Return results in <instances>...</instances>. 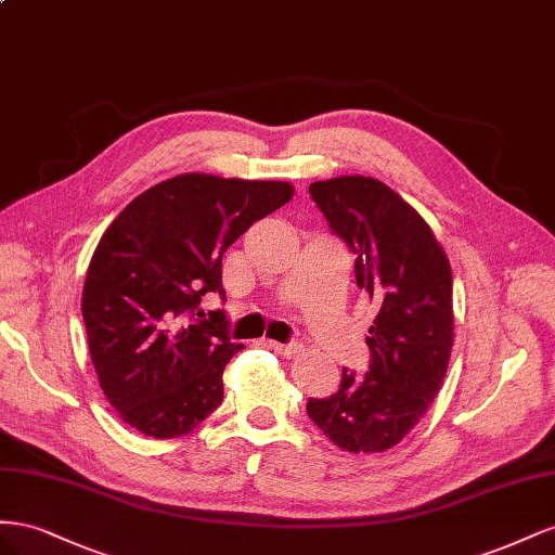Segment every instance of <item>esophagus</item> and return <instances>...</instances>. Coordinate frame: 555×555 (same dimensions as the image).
<instances>
[{
  "instance_id": "esophagus-1",
  "label": "esophagus",
  "mask_w": 555,
  "mask_h": 555,
  "mask_svg": "<svg viewBox=\"0 0 555 555\" xmlns=\"http://www.w3.org/2000/svg\"><path fill=\"white\" fill-rule=\"evenodd\" d=\"M262 344L267 348H272V351L281 353V356H295L299 351V344L291 341V344H281V341H272V339H262Z\"/></svg>"
}]
</instances>
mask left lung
<instances>
[{
    "label": "left lung",
    "instance_id": "1",
    "mask_svg": "<svg viewBox=\"0 0 555 555\" xmlns=\"http://www.w3.org/2000/svg\"><path fill=\"white\" fill-rule=\"evenodd\" d=\"M309 195L356 253V281L378 313L365 376L344 367L339 390L309 398L307 414L339 449L382 453L423 418L444 382L453 346L451 264L430 225L382 181H315Z\"/></svg>",
    "mask_w": 555,
    "mask_h": 555
}]
</instances>
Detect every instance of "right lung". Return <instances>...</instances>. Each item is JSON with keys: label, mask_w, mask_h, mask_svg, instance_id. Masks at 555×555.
I'll return each instance as SVG.
<instances>
[{"label": "right lung", "mask_w": 555, "mask_h": 555, "mask_svg": "<svg viewBox=\"0 0 555 555\" xmlns=\"http://www.w3.org/2000/svg\"><path fill=\"white\" fill-rule=\"evenodd\" d=\"M293 197L283 181L181 173L134 197L106 228L83 286L100 386L120 418L155 439L181 437L223 402L230 341L223 253Z\"/></svg>", "instance_id": "obj_1"}]
</instances>
